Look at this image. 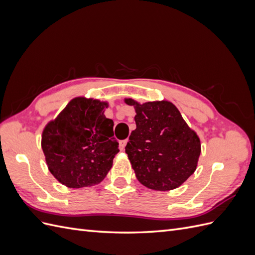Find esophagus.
Returning a JSON list of instances; mask_svg holds the SVG:
<instances>
[{
    "instance_id": "1",
    "label": "esophagus",
    "mask_w": 255,
    "mask_h": 255,
    "mask_svg": "<svg viewBox=\"0 0 255 255\" xmlns=\"http://www.w3.org/2000/svg\"><path fill=\"white\" fill-rule=\"evenodd\" d=\"M127 143H128V139H125V140H121V141L119 142V144H120V149H121V151H123V150H125V148H126V145H127Z\"/></svg>"
}]
</instances>
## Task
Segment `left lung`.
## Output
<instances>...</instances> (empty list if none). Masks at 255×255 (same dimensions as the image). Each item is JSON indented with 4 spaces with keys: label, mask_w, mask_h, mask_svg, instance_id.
Segmentation results:
<instances>
[{
    "label": "left lung",
    "mask_w": 255,
    "mask_h": 255,
    "mask_svg": "<svg viewBox=\"0 0 255 255\" xmlns=\"http://www.w3.org/2000/svg\"><path fill=\"white\" fill-rule=\"evenodd\" d=\"M134 106L136 129L128 138L126 153L137 180L153 190L180 187L196 171L201 143L195 130L169 101L143 104L125 99Z\"/></svg>",
    "instance_id": "left-lung-1"
}]
</instances>
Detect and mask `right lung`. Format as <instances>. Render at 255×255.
<instances>
[{
  "label": "right lung",
  "instance_id": "1",
  "mask_svg": "<svg viewBox=\"0 0 255 255\" xmlns=\"http://www.w3.org/2000/svg\"><path fill=\"white\" fill-rule=\"evenodd\" d=\"M107 102L78 97L43 128L41 148L50 172L69 188L101 183L119 152Z\"/></svg>",
  "mask_w": 255,
  "mask_h": 255
}]
</instances>
